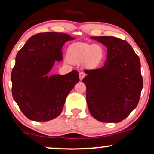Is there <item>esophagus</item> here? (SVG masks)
I'll use <instances>...</instances> for the list:
<instances>
[{
	"label": "esophagus",
	"instance_id": "1",
	"mask_svg": "<svg viewBox=\"0 0 154 154\" xmlns=\"http://www.w3.org/2000/svg\"><path fill=\"white\" fill-rule=\"evenodd\" d=\"M85 74L83 72L79 73V78H80V80H81V81H82V79L85 77Z\"/></svg>",
	"mask_w": 154,
	"mask_h": 154
}]
</instances>
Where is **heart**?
I'll return each mask as SVG.
<instances>
[{"label": "heart", "mask_w": 154, "mask_h": 154, "mask_svg": "<svg viewBox=\"0 0 154 154\" xmlns=\"http://www.w3.org/2000/svg\"><path fill=\"white\" fill-rule=\"evenodd\" d=\"M105 55L104 48L99 44L75 43L68 48L67 57L73 63L86 62L90 67H94L101 63Z\"/></svg>", "instance_id": "heart-1"}]
</instances>
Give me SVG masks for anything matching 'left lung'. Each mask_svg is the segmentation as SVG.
Segmentation results:
<instances>
[{
	"instance_id": "left-lung-1",
	"label": "left lung",
	"mask_w": 154,
	"mask_h": 154,
	"mask_svg": "<svg viewBox=\"0 0 154 154\" xmlns=\"http://www.w3.org/2000/svg\"><path fill=\"white\" fill-rule=\"evenodd\" d=\"M107 47L103 67L85 70L86 100L90 114L102 122L117 123L136 108L143 88L139 57L125 40L92 37Z\"/></svg>"
}]
</instances>
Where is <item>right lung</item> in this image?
Masks as SVG:
<instances>
[{"label":"right lung","instance_id":"add662e5","mask_svg":"<svg viewBox=\"0 0 154 154\" xmlns=\"http://www.w3.org/2000/svg\"><path fill=\"white\" fill-rule=\"evenodd\" d=\"M75 39L61 32L33 35L16 56L13 68L12 92L20 110L29 119L46 122L62 112L66 98L79 82V72L48 76L55 61L62 60V48Z\"/></svg>","mask_w":154,"mask_h":154}]
</instances>
